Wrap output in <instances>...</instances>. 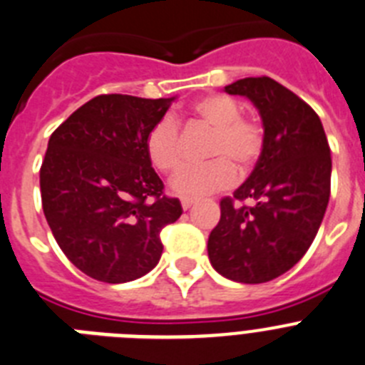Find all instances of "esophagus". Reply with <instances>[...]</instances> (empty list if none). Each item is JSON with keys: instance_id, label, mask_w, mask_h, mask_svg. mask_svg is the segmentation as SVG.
Returning <instances> with one entry per match:
<instances>
[{"instance_id": "34e87169", "label": "esophagus", "mask_w": 365, "mask_h": 365, "mask_svg": "<svg viewBox=\"0 0 365 365\" xmlns=\"http://www.w3.org/2000/svg\"><path fill=\"white\" fill-rule=\"evenodd\" d=\"M193 199H190V197H182L180 199V205H182V208H185V210H190V208H192L193 206Z\"/></svg>"}]
</instances>
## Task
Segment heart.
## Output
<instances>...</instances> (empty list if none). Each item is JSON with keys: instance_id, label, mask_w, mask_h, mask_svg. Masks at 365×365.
Segmentation results:
<instances>
[{"instance_id": "heart-1", "label": "heart", "mask_w": 365, "mask_h": 365, "mask_svg": "<svg viewBox=\"0 0 365 365\" xmlns=\"http://www.w3.org/2000/svg\"><path fill=\"white\" fill-rule=\"evenodd\" d=\"M241 104L228 95L214 93L192 104V115L210 125L214 137L208 157L214 160L182 168L172 180V190L182 197H201L215 190L228 188L237 179L235 166L247 172L265 146V130L252 117L241 115ZM146 153L159 172L175 173L182 164V138L177 122L163 117L146 135Z\"/></svg>"}]
</instances>
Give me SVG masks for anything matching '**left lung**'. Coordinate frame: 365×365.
I'll list each match as a JSON object with an SVG mask.
<instances>
[{"instance_id":"8db88e82","label":"left lung","mask_w":365,"mask_h":365,"mask_svg":"<svg viewBox=\"0 0 365 365\" xmlns=\"http://www.w3.org/2000/svg\"><path fill=\"white\" fill-rule=\"evenodd\" d=\"M257 108L265 146L254 172L232 197L208 237V257L240 283L278 278L305 256L331 195V148L314 109L269 76L225 87Z\"/></svg>"}]
</instances>
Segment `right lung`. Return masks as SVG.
Listing matches in <instances>:
<instances>
[{
  "label": "right lung",
  "mask_w": 365,
  "mask_h": 365,
  "mask_svg": "<svg viewBox=\"0 0 365 365\" xmlns=\"http://www.w3.org/2000/svg\"><path fill=\"white\" fill-rule=\"evenodd\" d=\"M173 98L98 95L58 125L40 170L41 206L76 269L125 283L160 259V230L182 214L151 168L146 135Z\"/></svg>",
  "instance_id": "add662e5"
}]
</instances>
